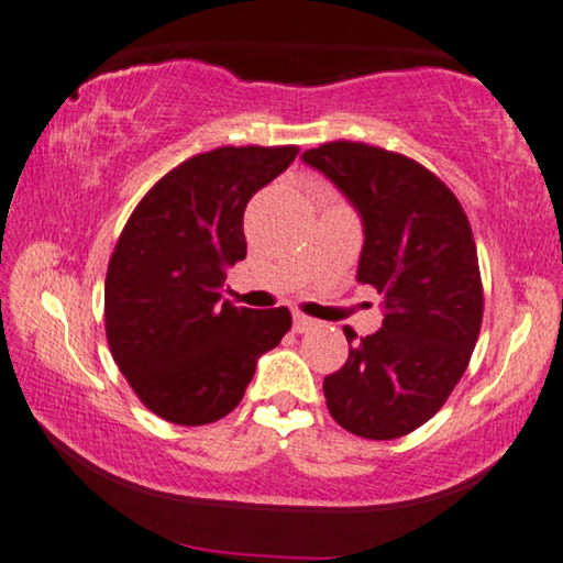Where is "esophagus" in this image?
I'll use <instances>...</instances> for the list:
<instances>
[{
	"instance_id": "esophagus-1",
	"label": "esophagus",
	"mask_w": 563,
	"mask_h": 563,
	"mask_svg": "<svg viewBox=\"0 0 563 563\" xmlns=\"http://www.w3.org/2000/svg\"><path fill=\"white\" fill-rule=\"evenodd\" d=\"M314 324L317 322L312 320V317H307V314H301V312L291 314V328H295V332H307V330H312Z\"/></svg>"
}]
</instances>
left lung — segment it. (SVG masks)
<instances>
[{"mask_svg":"<svg viewBox=\"0 0 563 563\" xmlns=\"http://www.w3.org/2000/svg\"><path fill=\"white\" fill-rule=\"evenodd\" d=\"M301 159L353 202L363 221L357 282L383 297L378 332L355 340L324 378L328 409L363 439H398L442 409L467 371L483 324V282L454 192L404 154L330 142Z\"/></svg>","mask_w":563,"mask_h":563,"instance_id":"8db88e82","label":"left lung"}]
</instances>
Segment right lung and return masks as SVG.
<instances>
[{"mask_svg": "<svg viewBox=\"0 0 563 563\" xmlns=\"http://www.w3.org/2000/svg\"><path fill=\"white\" fill-rule=\"evenodd\" d=\"M297 146H218L169 169L134 208L106 272L113 361L146 409L200 427L241 404L256 361L291 328L287 307L223 299L246 258L243 210L297 157Z\"/></svg>", "mask_w": 563, "mask_h": 563, "instance_id": "right-lung-1", "label": "right lung"}]
</instances>
